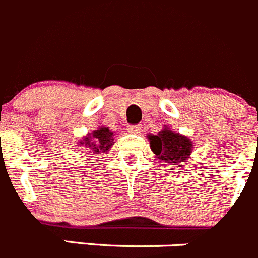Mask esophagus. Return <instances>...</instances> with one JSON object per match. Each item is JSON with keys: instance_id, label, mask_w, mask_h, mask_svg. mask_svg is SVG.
<instances>
[{"instance_id": "1", "label": "esophagus", "mask_w": 258, "mask_h": 258, "mask_svg": "<svg viewBox=\"0 0 258 258\" xmlns=\"http://www.w3.org/2000/svg\"><path fill=\"white\" fill-rule=\"evenodd\" d=\"M140 130H141V127L140 126H128L127 127V131L130 132V134H139L140 132Z\"/></svg>"}]
</instances>
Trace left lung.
<instances>
[{"mask_svg": "<svg viewBox=\"0 0 258 258\" xmlns=\"http://www.w3.org/2000/svg\"><path fill=\"white\" fill-rule=\"evenodd\" d=\"M150 147L162 165H172L181 169L191 155L192 142L184 135L165 127L157 135H149Z\"/></svg>", "mask_w": 258, "mask_h": 258, "instance_id": "8db88e82", "label": "left lung"}]
</instances>
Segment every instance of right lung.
<instances>
[{"label": "right lung", "mask_w": 258, "mask_h": 258, "mask_svg": "<svg viewBox=\"0 0 258 258\" xmlns=\"http://www.w3.org/2000/svg\"><path fill=\"white\" fill-rule=\"evenodd\" d=\"M79 145H84L94 154L107 152L113 145V132L108 127H99L83 137Z\"/></svg>", "instance_id": "add662e5"}]
</instances>
